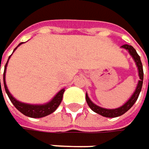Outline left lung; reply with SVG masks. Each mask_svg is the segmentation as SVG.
<instances>
[{
  "label": "left lung",
  "instance_id": "1",
  "mask_svg": "<svg viewBox=\"0 0 149 149\" xmlns=\"http://www.w3.org/2000/svg\"><path fill=\"white\" fill-rule=\"evenodd\" d=\"M122 48H125V50H127L129 54H130V56L132 57V59L134 60L137 70H138V76L140 80H138V83L136 84V88L135 89L134 93L131 95V96L129 98V100L125 102L124 105H122L121 107H118V108H114V109H107V108H103L102 107H99L97 105H95L94 102H92L89 97L88 96V94L86 93V102L88 103V107L91 108L92 111H94L95 113H98V114L102 115L103 117L106 118H116L118 116H121L124 113H125L129 109H130V107L135 104V102H136L140 92L142 90V83H143V69H142V64L140 56L138 55V54L136 53V49L132 46L128 45V44H125L122 46Z\"/></svg>",
  "mask_w": 149,
  "mask_h": 149
}]
</instances>
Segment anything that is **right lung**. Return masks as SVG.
<instances>
[{
	"label": "right lung",
	"instance_id": "right-lung-1",
	"mask_svg": "<svg viewBox=\"0 0 149 149\" xmlns=\"http://www.w3.org/2000/svg\"><path fill=\"white\" fill-rule=\"evenodd\" d=\"M23 42L19 43L17 47L14 48L13 52L17 49V47L19 46H20ZM12 54L9 56L8 60H7V63H6V65L4 67V73H3V83H4V88L6 90V93L7 94L10 101L12 102V103L13 104V106L20 112L24 115L27 116V117H30V118H42V117H45L47 115L53 113L56 109L57 107L60 106L61 101H62V98H63V94L65 92V88H62L54 96V98L50 101V102H47V103H44V104H28V103H24V102H21L19 101H18L17 99H15L12 94L9 92L8 88H7V84H6V71H7V66L8 61L10 59V57L12 56ZM0 86H1V79H0Z\"/></svg>",
	"mask_w": 149,
	"mask_h": 149
}]
</instances>
